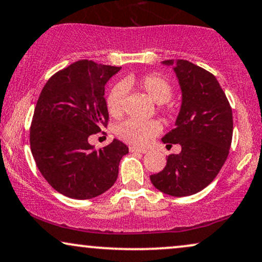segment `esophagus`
Returning <instances> with one entry per match:
<instances>
[{
  "instance_id": "1",
  "label": "esophagus",
  "mask_w": 262,
  "mask_h": 262,
  "mask_svg": "<svg viewBox=\"0 0 262 262\" xmlns=\"http://www.w3.org/2000/svg\"><path fill=\"white\" fill-rule=\"evenodd\" d=\"M129 151H130V152H138V154H146V152H147L146 150L138 149V147H134V146H130V147H129Z\"/></svg>"
}]
</instances>
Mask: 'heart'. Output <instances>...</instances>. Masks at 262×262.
<instances>
[{"mask_svg": "<svg viewBox=\"0 0 262 262\" xmlns=\"http://www.w3.org/2000/svg\"><path fill=\"white\" fill-rule=\"evenodd\" d=\"M138 88L143 90L157 105H162L172 97V84L160 74H146L140 78L127 77L110 90L106 99L107 111L112 117H121L124 111L125 89ZM160 124L156 121H139V119H125L116 128V134L119 139L134 146H145L154 137L160 133Z\"/></svg>", "mask_w": 262, "mask_h": 262, "instance_id": "heart-1", "label": "heart"}]
</instances>
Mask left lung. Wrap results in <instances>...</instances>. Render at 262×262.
I'll return each mask as SVG.
<instances>
[{"label":"left lung","mask_w":262,"mask_h":262,"mask_svg":"<svg viewBox=\"0 0 262 262\" xmlns=\"http://www.w3.org/2000/svg\"><path fill=\"white\" fill-rule=\"evenodd\" d=\"M182 91L174 129L162 138L182 151L167 157L166 167L150 176L154 187L171 196H188L206 188L225 165L233 135V116L216 77L184 59H167Z\"/></svg>","instance_id":"8db88e82"}]
</instances>
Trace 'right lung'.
Segmentation results:
<instances>
[{"label":"right lung","instance_id":"obj_1","mask_svg":"<svg viewBox=\"0 0 262 262\" xmlns=\"http://www.w3.org/2000/svg\"><path fill=\"white\" fill-rule=\"evenodd\" d=\"M121 67L78 61L52 75L37 100L30 147L42 177L58 193L86 200L115 184L128 146L113 139L95 150L89 137L108 122L105 85Z\"/></svg>","mask_w":262,"mask_h":262}]
</instances>
